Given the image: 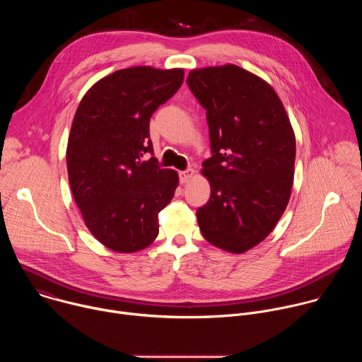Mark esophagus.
Masks as SVG:
<instances>
[{
	"label": "esophagus",
	"mask_w": 362,
	"mask_h": 362,
	"mask_svg": "<svg viewBox=\"0 0 362 362\" xmlns=\"http://www.w3.org/2000/svg\"><path fill=\"white\" fill-rule=\"evenodd\" d=\"M194 175V170L193 169H186L183 172H179V179H180V183H186L189 182Z\"/></svg>",
	"instance_id": "esophagus-1"
}]
</instances>
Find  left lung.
I'll return each mask as SVG.
<instances>
[{
    "label": "left lung",
    "mask_w": 362,
    "mask_h": 362,
    "mask_svg": "<svg viewBox=\"0 0 362 362\" xmlns=\"http://www.w3.org/2000/svg\"><path fill=\"white\" fill-rule=\"evenodd\" d=\"M206 109L212 158L202 175L211 197L196 211L203 238L230 253L261 243L284 215L293 185L295 133L276 91L235 64L192 70Z\"/></svg>",
    "instance_id": "obj_1"
}]
</instances>
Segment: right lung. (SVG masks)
Here are the masks:
<instances>
[{"mask_svg": "<svg viewBox=\"0 0 362 362\" xmlns=\"http://www.w3.org/2000/svg\"><path fill=\"white\" fill-rule=\"evenodd\" d=\"M183 77V69L117 70L93 84L76 110L66 153L70 187L87 229L115 252L153 243L179 185L176 170L143 156L153 153L151 115Z\"/></svg>", "mask_w": 362, "mask_h": 362, "instance_id": "obj_1", "label": "right lung"}]
</instances>
